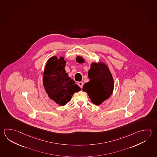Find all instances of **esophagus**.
<instances>
[{"mask_svg":"<svg viewBox=\"0 0 157 157\" xmlns=\"http://www.w3.org/2000/svg\"><path fill=\"white\" fill-rule=\"evenodd\" d=\"M78 85L79 86L80 88H82V87H83V82H78Z\"/></svg>","mask_w":157,"mask_h":157,"instance_id":"1","label":"esophagus"}]
</instances>
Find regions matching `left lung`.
Segmentation results:
<instances>
[{"mask_svg":"<svg viewBox=\"0 0 157 157\" xmlns=\"http://www.w3.org/2000/svg\"><path fill=\"white\" fill-rule=\"evenodd\" d=\"M88 77L90 80L84 84L83 90L86 92L93 103L101 105L113 92L114 83L112 73L105 63L93 62L90 64Z\"/></svg>","mask_w":157,"mask_h":157,"instance_id":"obj_1","label":"left lung"}]
</instances>
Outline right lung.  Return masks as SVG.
Instances as JSON below:
<instances>
[{
  "label": "right lung",
  "mask_w": 157,
  "mask_h": 157,
  "mask_svg": "<svg viewBox=\"0 0 157 157\" xmlns=\"http://www.w3.org/2000/svg\"><path fill=\"white\" fill-rule=\"evenodd\" d=\"M65 63L62 56L59 58L51 57L45 65L43 78V86L49 98L61 106L71 100L74 93L81 90L66 73Z\"/></svg>",
  "instance_id": "right-lung-1"
}]
</instances>
